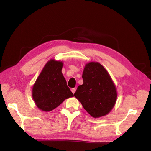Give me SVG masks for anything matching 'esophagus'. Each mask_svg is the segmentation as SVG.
Wrapping results in <instances>:
<instances>
[{
    "mask_svg": "<svg viewBox=\"0 0 151 151\" xmlns=\"http://www.w3.org/2000/svg\"><path fill=\"white\" fill-rule=\"evenodd\" d=\"M76 88H72V89H71V91L72 92V93H75V92H76Z\"/></svg>",
    "mask_w": 151,
    "mask_h": 151,
    "instance_id": "34e87169",
    "label": "esophagus"
}]
</instances>
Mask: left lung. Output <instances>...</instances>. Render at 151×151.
Returning <instances> with one entry per match:
<instances>
[{
    "mask_svg": "<svg viewBox=\"0 0 151 151\" xmlns=\"http://www.w3.org/2000/svg\"><path fill=\"white\" fill-rule=\"evenodd\" d=\"M83 84L77 88L74 96L91 116L106 115L114 107L117 98L115 85L104 67L98 62H89L83 73Z\"/></svg>",
    "mask_w": 151,
    "mask_h": 151,
    "instance_id": "8db88e82",
    "label": "left lung"
}]
</instances>
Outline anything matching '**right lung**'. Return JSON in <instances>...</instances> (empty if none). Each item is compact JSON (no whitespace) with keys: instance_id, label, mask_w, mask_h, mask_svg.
I'll return each mask as SVG.
<instances>
[{"instance_id":"obj_1","label":"right lung","mask_w":151,"mask_h":151,"mask_svg":"<svg viewBox=\"0 0 151 151\" xmlns=\"http://www.w3.org/2000/svg\"><path fill=\"white\" fill-rule=\"evenodd\" d=\"M62 62L49 60L33 85L32 96L41 110L52 111L65 99L74 96L62 73Z\"/></svg>"}]
</instances>
